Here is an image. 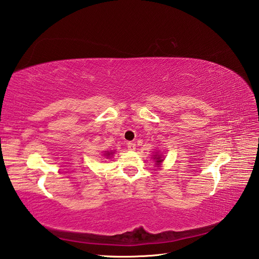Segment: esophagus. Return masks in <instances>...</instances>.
I'll return each instance as SVG.
<instances>
[{
    "label": "esophagus",
    "mask_w": 259,
    "mask_h": 259,
    "mask_svg": "<svg viewBox=\"0 0 259 259\" xmlns=\"http://www.w3.org/2000/svg\"><path fill=\"white\" fill-rule=\"evenodd\" d=\"M127 148L130 149V151H135V149H136V144H135V143L128 142L127 143Z\"/></svg>",
    "instance_id": "34e87169"
}]
</instances>
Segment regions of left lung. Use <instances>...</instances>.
I'll return each instance as SVG.
<instances>
[{
	"label": "left lung",
	"instance_id": "8db88e82",
	"mask_svg": "<svg viewBox=\"0 0 259 259\" xmlns=\"http://www.w3.org/2000/svg\"><path fill=\"white\" fill-rule=\"evenodd\" d=\"M153 158L155 159V162H156V165H159L160 163L163 162L162 155H160V154H157V153H156V155H154V157H153Z\"/></svg>",
	"mask_w": 259,
	"mask_h": 259
}]
</instances>
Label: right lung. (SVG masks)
<instances>
[{
    "label": "right lung",
    "instance_id": "add662e5",
    "mask_svg": "<svg viewBox=\"0 0 259 259\" xmlns=\"http://www.w3.org/2000/svg\"><path fill=\"white\" fill-rule=\"evenodd\" d=\"M112 154H113V152H105V154H104V156H106V157H110Z\"/></svg>",
    "mask_w": 259,
    "mask_h": 259
}]
</instances>
